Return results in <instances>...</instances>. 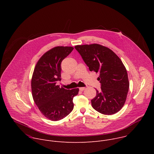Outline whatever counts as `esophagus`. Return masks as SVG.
Returning a JSON list of instances; mask_svg holds the SVG:
<instances>
[{
	"instance_id": "1",
	"label": "esophagus",
	"mask_w": 154,
	"mask_h": 154,
	"mask_svg": "<svg viewBox=\"0 0 154 154\" xmlns=\"http://www.w3.org/2000/svg\"><path fill=\"white\" fill-rule=\"evenodd\" d=\"M85 89H86V88H85V87H80V88H79V90H80V91H84Z\"/></svg>"
}]
</instances>
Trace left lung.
Masks as SVG:
<instances>
[{
	"mask_svg": "<svg viewBox=\"0 0 154 154\" xmlns=\"http://www.w3.org/2000/svg\"><path fill=\"white\" fill-rule=\"evenodd\" d=\"M75 49L90 71L99 73L100 90L91 105L98 112L113 115L124 106L129 88L127 70L121 59L112 50L97 44L78 45Z\"/></svg>",
	"mask_w": 154,
	"mask_h": 154,
	"instance_id": "8db88e82",
	"label": "left lung"
}]
</instances>
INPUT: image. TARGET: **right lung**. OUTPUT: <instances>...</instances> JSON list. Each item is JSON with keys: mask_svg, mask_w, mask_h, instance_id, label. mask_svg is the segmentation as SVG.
I'll use <instances>...</instances> for the list:
<instances>
[{"mask_svg": "<svg viewBox=\"0 0 154 154\" xmlns=\"http://www.w3.org/2000/svg\"><path fill=\"white\" fill-rule=\"evenodd\" d=\"M73 49L58 46L48 51L38 60L33 74L31 86L34 102L41 113L54 121L63 119L72 111L73 98L79 91L57 85L61 80V62Z\"/></svg>", "mask_w": 154, "mask_h": 154, "instance_id": "1", "label": "right lung"}]
</instances>
